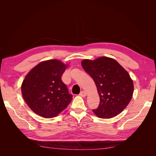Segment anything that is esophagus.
Masks as SVG:
<instances>
[{
    "label": "esophagus",
    "instance_id": "esophagus-1",
    "mask_svg": "<svg viewBox=\"0 0 156 156\" xmlns=\"http://www.w3.org/2000/svg\"><path fill=\"white\" fill-rule=\"evenodd\" d=\"M87 92H84V91H82V92H81V93L79 94V95H80V96H81V97H83V98H84V97H86L87 96Z\"/></svg>",
    "mask_w": 156,
    "mask_h": 156
}]
</instances>
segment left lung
I'll return each mask as SVG.
<instances>
[{
  "label": "left lung",
  "mask_w": 156,
  "mask_h": 156,
  "mask_svg": "<svg viewBox=\"0 0 156 156\" xmlns=\"http://www.w3.org/2000/svg\"><path fill=\"white\" fill-rule=\"evenodd\" d=\"M85 72L95 83L100 105L93 110L100 119H111L126 108L134 91L133 80L128 72L114 58L101 56L81 62Z\"/></svg>",
  "instance_id": "8db88e82"
}]
</instances>
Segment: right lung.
Wrapping results in <instances>:
<instances>
[{
    "instance_id": "add662e5",
    "label": "right lung",
    "mask_w": 156,
    "mask_h": 156,
    "mask_svg": "<svg viewBox=\"0 0 156 156\" xmlns=\"http://www.w3.org/2000/svg\"><path fill=\"white\" fill-rule=\"evenodd\" d=\"M69 64L52 59L42 61L27 74L21 84L23 99L30 109L45 119L55 117L72 100L61 77Z\"/></svg>"
}]
</instances>
